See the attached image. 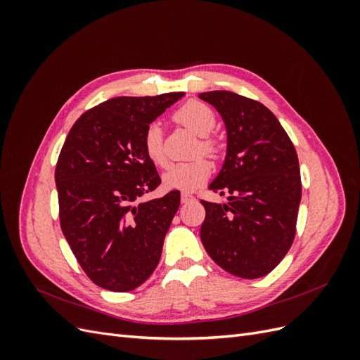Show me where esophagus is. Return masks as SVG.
Returning <instances> with one entry per match:
<instances>
[{
  "label": "esophagus",
  "instance_id": "esophagus-1",
  "mask_svg": "<svg viewBox=\"0 0 360 360\" xmlns=\"http://www.w3.org/2000/svg\"><path fill=\"white\" fill-rule=\"evenodd\" d=\"M191 201H193V197L191 193H181V204H188Z\"/></svg>",
  "mask_w": 360,
  "mask_h": 360
}]
</instances>
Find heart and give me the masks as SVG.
I'll list each match as a JSON object with an SVG mask.
<instances>
[{"instance_id":"b5f03b06","label":"heart","mask_w":360,"mask_h":360,"mask_svg":"<svg viewBox=\"0 0 360 360\" xmlns=\"http://www.w3.org/2000/svg\"><path fill=\"white\" fill-rule=\"evenodd\" d=\"M174 120L184 127H188L195 135L200 136V143L195 147V155L207 153L217 156L219 146L210 136L216 126V114L210 106L198 101H189L174 114ZM143 147L146 156L155 165H165L167 151L163 144V129L159 122L150 123L143 135ZM212 174V165L205 158H195L188 162H177L168 167L163 172L162 184L165 189L192 192L207 181Z\"/></svg>"}]
</instances>
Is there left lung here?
I'll list each match as a JSON object with an SVG mask.
<instances>
[{"instance_id": "8db88e82", "label": "left lung", "mask_w": 360, "mask_h": 360, "mask_svg": "<svg viewBox=\"0 0 360 360\" xmlns=\"http://www.w3.org/2000/svg\"><path fill=\"white\" fill-rule=\"evenodd\" d=\"M226 129V155L209 189L230 193L226 204L201 201V242L228 274L257 279L270 274L296 234L302 198L296 148L270 110L231 91L200 93Z\"/></svg>"}]
</instances>
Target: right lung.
Instances as JSON below:
<instances>
[{"instance_id": "add662e5", "label": "right lung", "mask_w": 360, "mask_h": 360, "mask_svg": "<svg viewBox=\"0 0 360 360\" xmlns=\"http://www.w3.org/2000/svg\"><path fill=\"white\" fill-rule=\"evenodd\" d=\"M183 96L114 97L84 112L64 141L56 168L61 230L86 276L105 290L132 291L159 263L180 192L139 201L160 184L143 135Z\"/></svg>"}]
</instances>
